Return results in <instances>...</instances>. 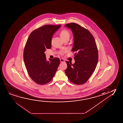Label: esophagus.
Instances as JSON below:
<instances>
[{"instance_id":"1","label":"esophagus","mask_w":123,"mask_h":123,"mask_svg":"<svg viewBox=\"0 0 123 123\" xmlns=\"http://www.w3.org/2000/svg\"><path fill=\"white\" fill-rule=\"evenodd\" d=\"M60 61H61V62H65V60L64 59H60Z\"/></svg>"}]
</instances>
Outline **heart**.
Instances as JSON below:
<instances>
[{
  "label": "heart",
  "instance_id": "obj_1",
  "mask_svg": "<svg viewBox=\"0 0 123 123\" xmlns=\"http://www.w3.org/2000/svg\"><path fill=\"white\" fill-rule=\"evenodd\" d=\"M60 36L62 39H64L65 38H69L70 33H69V32H68V31L66 30H62L60 32ZM64 52V51H61L60 54L61 55H63Z\"/></svg>",
  "mask_w": 123,
  "mask_h": 123
}]
</instances>
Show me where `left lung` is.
I'll return each mask as SVG.
<instances>
[{"mask_svg": "<svg viewBox=\"0 0 123 123\" xmlns=\"http://www.w3.org/2000/svg\"><path fill=\"white\" fill-rule=\"evenodd\" d=\"M74 35L72 51L75 52V63L66 61L65 71L72 83L82 85L87 81L95 71L98 62V53L96 42L92 34L86 29L75 23L66 24Z\"/></svg>", "mask_w": 123, "mask_h": 123, "instance_id": "left-lung-1", "label": "left lung"}]
</instances>
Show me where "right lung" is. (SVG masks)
Here are the masks:
<instances>
[{
    "label": "right lung",
    "instance_id": "add662e5",
    "mask_svg": "<svg viewBox=\"0 0 123 123\" xmlns=\"http://www.w3.org/2000/svg\"><path fill=\"white\" fill-rule=\"evenodd\" d=\"M61 26L44 25L33 31L27 40L23 52L25 66L31 79L38 84L51 81L60 63L57 57L47 61L44 52L51 47L52 37Z\"/></svg>",
    "mask_w": 123,
    "mask_h": 123
}]
</instances>
